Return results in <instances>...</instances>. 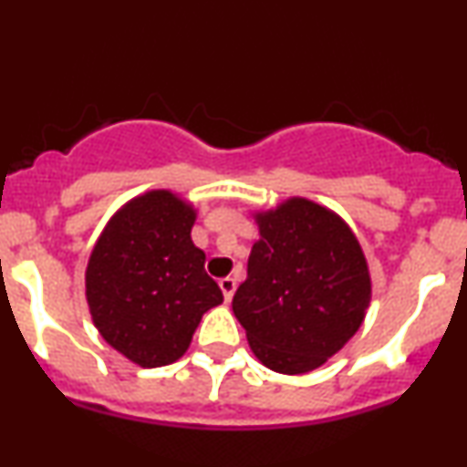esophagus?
I'll list each match as a JSON object with an SVG mask.
<instances>
[{"label": "esophagus", "instance_id": "esophagus-1", "mask_svg": "<svg viewBox=\"0 0 467 467\" xmlns=\"http://www.w3.org/2000/svg\"><path fill=\"white\" fill-rule=\"evenodd\" d=\"M219 287H222L223 298H226V301H230V298L234 296V289H237V281H234V278H230V276L219 278Z\"/></svg>", "mask_w": 467, "mask_h": 467}]
</instances>
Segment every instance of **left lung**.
I'll return each instance as SVG.
<instances>
[{"label": "left lung", "instance_id": "1", "mask_svg": "<svg viewBox=\"0 0 467 467\" xmlns=\"http://www.w3.org/2000/svg\"><path fill=\"white\" fill-rule=\"evenodd\" d=\"M259 241L233 312L256 360L285 375L323 367L371 303L367 256L349 223L307 197L254 213Z\"/></svg>", "mask_w": 467, "mask_h": 467}]
</instances>
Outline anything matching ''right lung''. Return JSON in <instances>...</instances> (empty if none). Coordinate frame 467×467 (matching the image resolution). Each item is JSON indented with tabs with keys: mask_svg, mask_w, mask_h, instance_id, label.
Wrapping results in <instances>:
<instances>
[{
	"mask_svg": "<svg viewBox=\"0 0 467 467\" xmlns=\"http://www.w3.org/2000/svg\"><path fill=\"white\" fill-rule=\"evenodd\" d=\"M195 219L178 192L147 191L118 208L89 254L85 296L94 327L142 368L180 360L202 316L223 303L191 239Z\"/></svg>",
	"mask_w": 467,
	"mask_h": 467,
	"instance_id": "obj_1",
	"label": "right lung"
}]
</instances>
